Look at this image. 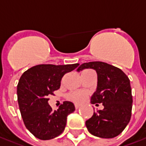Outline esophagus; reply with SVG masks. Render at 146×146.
I'll return each mask as SVG.
<instances>
[{"label": "esophagus", "instance_id": "esophagus-1", "mask_svg": "<svg viewBox=\"0 0 146 146\" xmlns=\"http://www.w3.org/2000/svg\"><path fill=\"white\" fill-rule=\"evenodd\" d=\"M80 106L79 104H75V108H76V110H77L78 108H80Z\"/></svg>", "mask_w": 146, "mask_h": 146}]
</instances>
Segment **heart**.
<instances>
[{
	"label": "heart",
	"instance_id": "b5f03b06",
	"mask_svg": "<svg viewBox=\"0 0 146 146\" xmlns=\"http://www.w3.org/2000/svg\"><path fill=\"white\" fill-rule=\"evenodd\" d=\"M86 94L84 92H73L70 93L68 95V98L70 101L76 102V103H80L83 102L86 98Z\"/></svg>",
	"mask_w": 146,
	"mask_h": 146
}]
</instances>
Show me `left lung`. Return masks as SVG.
I'll use <instances>...</instances> for the list:
<instances>
[{"instance_id": "1", "label": "left lung", "mask_w": 146, "mask_h": 146, "mask_svg": "<svg viewBox=\"0 0 146 146\" xmlns=\"http://www.w3.org/2000/svg\"><path fill=\"white\" fill-rule=\"evenodd\" d=\"M84 69L96 71L97 88L91 103H102L103 110L94 112L86 121L92 135L102 138H112L124 130L131 116L132 99L130 80L122 70L102 62H90L80 65L77 72Z\"/></svg>"}]
</instances>
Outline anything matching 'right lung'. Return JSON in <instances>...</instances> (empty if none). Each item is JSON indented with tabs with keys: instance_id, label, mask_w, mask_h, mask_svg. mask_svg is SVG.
<instances>
[{
	"instance_id": "obj_1",
	"label": "right lung",
	"mask_w": 146,
	"mask_h": 146,
	"mask_svg": "<svg viewBox=\"0 0 146 146\" xmlns=\"http://www.w3.org/2000/svg\"><path fill=\"white\" fill-rule=\"evenodd\" d=\"M78 66L42 64L21 76L17 86L19 106L26 127L36 138L49 140L63 132L67 116L75 111V106L71 102H64L57 110H52L48 96L59 89L62 76Z\"/></svg>"
}]
</instances>
